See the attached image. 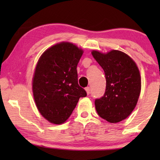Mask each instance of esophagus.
Wrapping results in <instances>:
<instances>
[{
  "label": "esophagus",
  "mask_w": 160,
  "mask_h": 160,
  "mask_svg": "<svg viewBox=\"0 0 160 160\" xmlns=\"http://www.w3.org/2000/svg\"><path fill=\"white\" fill-rule=\"evenodd\" d=\"M85 90H86L87 95H89V94H90V88H89V87H87L85 88Z\"/></svg>",
  "instance_id": "esophagus-1"
}]
</instances>
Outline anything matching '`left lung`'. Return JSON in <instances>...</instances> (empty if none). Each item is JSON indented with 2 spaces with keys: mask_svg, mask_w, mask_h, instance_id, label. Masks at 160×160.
I'll use <instances>...</instances> for the list:
<instances>
[{
  "mask_svg": "<svg viewBox=\"0 0 160 160\" xmlns=\"http://www.w3.org/2000/svg\"><path fill=\"white\" fill-rule=\"evenodd\" d=\"M102 68L106 80V92L96 99L98 115L110 123L125 119L136 106L141 89L140 71L132 58L118 50L104 54L92 52Z\"/></svg>",
  "mask_w": 160,
  "mask_h": 160,
  "instance_id": "left-lung-1",
  "label": "left lung"
}]
</instances>
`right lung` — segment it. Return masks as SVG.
<instances>
[{
	"label": "right lung",
	"mask_w": 160,
	"mask_h": 160,
	"mask_svg": "<svg viewBox=\"0 0 160 160\" xmlns=\"http://www.w3.org/2000/svg\"><path fill=\"white\" fill-rule=\"evenodd\" d=\"M83 50L69 42L52 46L42 54L32 78L37 108L49 122L64 123L87 92L78 84L77 65Z\"/></svg>",
	"instance_id": "add662e5"
}]
</instances>
